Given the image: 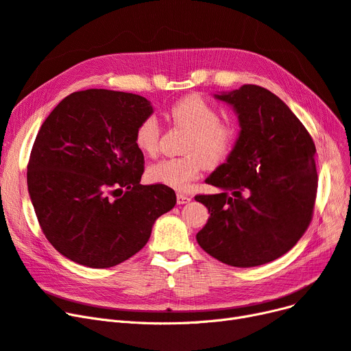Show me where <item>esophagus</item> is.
Returning <instances> with one entry per match:
<instances>
[{"label": "esophagus", "mask_w": 351, "mask_h": 351, "mask_svg": "<svg viewBox=\"0 0 351 351\" xmlns=\"http://www.w3.org/2000/svg\"><path fill=\"white\" fill-rule=\"evenodd\" d=\"M191 200L190 196L187 195H183V193H177V203L178 204H184V203H189Z\"/></svg>", "instance_id": "34e87169"}]
</instances>
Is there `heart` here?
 <instances>
[{"label":"heart","instance_id":"heart-1","mask_svg":"<svg viewBox=\"0 0 351 351\" xmlns=\"http://www.w3.org/2000/svg\"><path fill=\"white\" fill-rule=\"evenodd\" d=\"M170 119L177 126L187 130L177 158H164L148 168L152 183L184 190L196 180L204 167L221 165L231 155L237 142V128L228 120H221L217 108L200 95H187L176 101L170 108ZM161 126L155 116L142 119L135 129L136 148L154 155L158 151Z\"/></svg>","mask_w":351,"mask_h":351}]
</instances>
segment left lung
Listing matches in <instances>:
<instances>
[{
	"label": "left lung",
	"instance_id": "1",
	"mask_svg": "<svg viewBox=\"0 0 351 351\" xmlns=\"http://www.w3.org/2000/svg\"><path fill=\"white\" fill-rule=\"evenodd\" d=\"M216 99L234 106L241 132L226 162L206 180L222 191L195 197L210 213L196 239L216 260L254 267L292 250L312 221L315 143L269 90L247 84Z\"/></svg>",
	"mask_w": 351,
	"mask_h": 351
}]
</instances>
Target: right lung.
Listing matches in <instances>:
<instances>
[{
  "instance_id": "obj_1",
  "label": "right lung",
  "mask_w": 351,
  "mask_h": 351,
  "mask_svg": "<svg viewBox=\"0 0 351 351\" xmlns=\"http://www.w3.org/2000/svg\"><path fill=\"white\" fill-rule=\"evenodd\" d=\"M152 114L138 94H69L46 117L27 164V186L47 241L66 258L107 269L142 250L156 217L176 206L164 184L142 186L135 129Z\"/></svg>"
}]
</instances>
